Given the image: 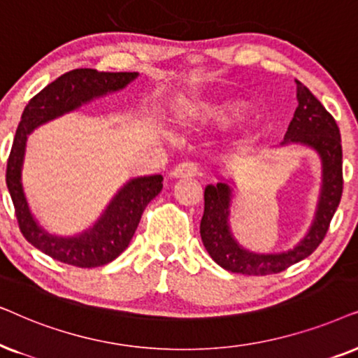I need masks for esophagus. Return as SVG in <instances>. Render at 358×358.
I'll use <instances>...</instances> for the list:
<instances>
[{"instance_id":"34e87169","label":"esophagus","mask_w":358,"mask_h":358,"mask_svg":"<svg viewBox=\"0 0 358 358\" xmlns=\"http://www.w3.org/2000/svg\"><path fill=\"white\" fill-rule=\"evenodd\" d=\"M198 175V166L193 162H182L171 171L173 178H192V176Z\"/></svg>"}]
</instances>
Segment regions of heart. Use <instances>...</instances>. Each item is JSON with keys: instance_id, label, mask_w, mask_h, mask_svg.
Masks as SVG:
<instances>
[{"instance_id": "obj_1", "label": "heart", "mask_w": 358, "mask_h": 358, "mask_svg": "<svg viewBox=\"0 0 358 358\" xmlns=\"http://www.w3.org/2000/svg\"><path fill=\"white\" fill-rule=\"evenodd\" d=\"M247 109L244 99L231 96H208L193 101L183 108L185 117H196L203 122L229 124L237 119ZM257 141L254 124L242 122L232 129L227 137V145L234 152H245Z\"/></svg>"}]
</instances>
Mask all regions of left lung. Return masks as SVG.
I'll return each instance as SVG.
<instances>
[{
    "label": "left lung",
    "mask_w": 358,
    "mask_h": 358,
    "mask_svg": "<svg viewBox=\"0 0 358 358\" xmlns=\"http://www.w3.org/2000/svg\"><path fill=\"white\" fill-rule=\"evenodd\" d=\"M298 108L289 122L283 145L299 144L316 152L321 159V192L316 213L306 236L293 249L276 254H259L242 247L232 234L229 216L234 196V180L221 178L204 188V214L199 224L203 245L224 270L241 275H271L287 270L317 249L326 236L342 196V145L336 119L321 101L296 80Z\"/></svg>",
    "instance_id": "left-lung-1"
}]
</instances>
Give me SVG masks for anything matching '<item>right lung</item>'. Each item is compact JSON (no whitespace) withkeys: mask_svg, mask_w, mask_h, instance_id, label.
Wrapping results in <instances>:
<instances>
[{"mask_svg":"<svg viewBox=\"0 0 358 358\" xmlns=\"http://www.w3.org/2000/svg\"><path fill=\"white\" fill-rule=\"evenodd\" d=\"M137 76V71L111 73L93 69H76L47 85L24 108L9 154L6 185L22 236L36 249L62 264L94 268L117 259L129 245L145 206L162 192L164 176L149 175L131 178L117 189L101 216L88 229L73 236L50 234L34 217L24 193L22 165L27 136L42 124L75 111L93 99L121 92Z\"/></svg>","mask_w":358,"mask_h":358,"instance_id":"add662e5","label":"right lung"}]
</instances>
